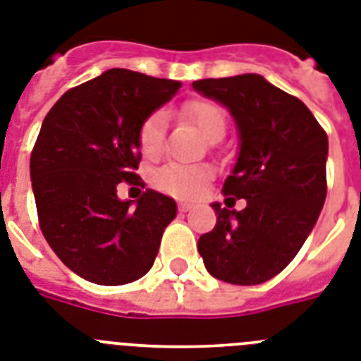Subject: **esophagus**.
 Here are the masks:
<instances>
[{"mask_svg":"<svg viewBox=\"0 0 361 361\" xmlns=\"http://www.w3.org/2000/svg\"><path fill=\"white\" fill-rule=\"evenodd\" d=\"M192 207H195V205L189 204V202H180V204H178V209H180L181 213H187V211H190Z\"/></svg>","mask_w":361,"mask_h":361,"instance_id":"obj_1","label":"esophagus"}]
</instances>
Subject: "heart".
Wrapping results in <instances>:
<instances>
[{
    "instance_id": "b5f03b06",
    "label": "heart",
    "mask_w": 361,
    "mask_h": 361,
    "mask_svg": "<svg viewBox=\"0 0 361 361\" xmlns=\"http://www.w3.org/2000/svg\"><path fill=\"white\" fill-rule=\"evenodd\" d=\"M183 114L187 119L198 126L207 141H214L218 137H224L226 134V114L218 104L211 101H190L183 108ZM165 126L166 115L165 111H154L148 115L145 123L139 128V148L143 156L157 157L163 150L165 143ZM207 171L198 169V166H185V165H165L157 169L152 176L154 185L159 190H165L169 195L174 196H196L202 190L204 183L207 181Z\"/></svg>"
}]
</instances>
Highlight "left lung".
Returning <instances> with one entry per match:
<instances>
[{
	"label": "left lung",
	"mask_w": 361,
	"mask_h": 361,
	"mask_svg": "<svg viewBox=\"0 0 361 361\" xmlns=\"http://www.w3.org/2000/svg\"><path fill=\"white\" fill-rule=\"evenodd\" d=\"M192 87L227 108L238 132L237 163L222 189L227 207L213 204L216 226L200 237V255L224 283H266L292 262L319 218L329 137L298 97L255 73ZM240 197L247 207L229 209Z\"/></svg>",
	"instance_id": "left-lung-1"
}]
</instances>
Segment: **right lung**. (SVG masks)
<instances>
[{"mask_svg": "<svg viewBox=\"0 0 361 361\" xmlns=\"http://www.w3.org/2000/svg\"><path fill=\"white\" fill-rule=\"evenodd\" d=\"M181 82L108 69L73 87L45 115L31 154V181L45 240L71 271L119 286L152 268L176 202L147 189L121 200L119 183L141 185L139 128Z\"/></svg>", "mask_w": 361, "mask_h": 361, "instance_id": "obj_1", "label": "right lung"}]
</instances>
